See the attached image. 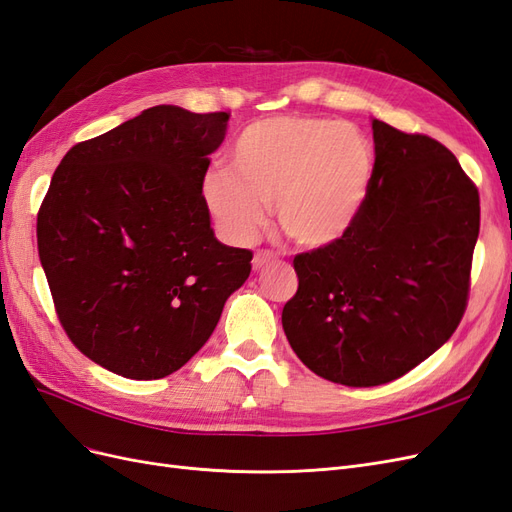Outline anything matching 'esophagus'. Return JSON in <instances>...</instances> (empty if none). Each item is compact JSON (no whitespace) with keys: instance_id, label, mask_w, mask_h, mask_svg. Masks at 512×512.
Here are the masks:
<instances>
[{"instance_id":"obj_1","label":"esophagus","mask_w":512,"mask_h":512,"mask_svg":"<svg viewBox=\"0 0 512 512\" xmlns=\"http://www.w3.org/2000/svg\"><path fill=\"white\" fill-rule=\"evenodd\" d=\"M273 260H275V256L269 254V252H256L254 260H252V267H254V271H260V269H265L267 265H271Z\"/></svg>"}]
</instances>
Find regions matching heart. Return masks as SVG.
Masks as SVG:
<instances>
[{"label": "heart", "instance_id": "obj_1", "mask_svg": "<svg viewBox=\"0 0 512 512\" xmlns=\"http://www.w3.org/2000/svg\"><path fill=\"white\" fill-rule=\"evenodd\" d=\"M371 177L374 151L359 128L316 117H275L239 134L230 170H209L203 194L230 241L250 243L267 224L273 203L286 235L320 250L348 235Z\"/></svg>", "mask_w": 512, "mask_h": 512}]
</instances>
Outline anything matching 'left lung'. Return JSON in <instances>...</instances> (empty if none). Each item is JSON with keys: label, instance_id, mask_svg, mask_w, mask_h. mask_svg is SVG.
I'll return each mask as SVG.
<instances>
[{"label": "left lung", "instance_id": "1", "mask_svg": "<svg viewBox=\"0 0 512 512\" xmlns=\"http://www.w3.org/2000/svg\"><path fill=\"white\" fill-rule=\"evenodd\" d=\"M374 177L344 239L294 256L282 327L324 380L378 386L448 342L468 305L480 228L476 185L425 134L374 119Z\"/></svg>", "mask_w": 512, "mask_h": 512}]
</instances>
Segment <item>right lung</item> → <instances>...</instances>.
<instances>
[{
    "label": "right lung",
    "mask_w": 512,
    "mask_h": 512,
    "mask_svg": "<svg viewBox=\"0 0 512 512\" xmlns=\"http://www.w3.org/2000/svg\"><path fill=\"white\" fill-rule=\"evenodd\" d=\"M228 113L151 106L74 145L38 211V254L61 327L123 378L183 367L245 284L252 252L215 239L203 196Z\"/></svg>",
    "instance_id": "obj_1"
}]
</instances>
